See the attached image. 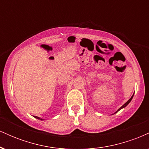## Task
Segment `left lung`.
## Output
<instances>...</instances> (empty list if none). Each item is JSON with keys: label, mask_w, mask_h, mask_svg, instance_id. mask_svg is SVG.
Wrapping results in <instances>:
<instances>
[{"label": "left lung", "mask_w": 149, "mask_h": 149, "mask_svg": "<svg viewBox=\"0 0 149 149\" xmlns=\"http://www.w3.org/2000/svg\"><path fill=\"white\" fill-rule=\"evenodd\" d=\"M133 96H134V95H132V97H131V98H130V100H128V101H127V102H126V103H125V104H123V106H122V107H121L120 108H119V109H118V110H117V111H116L115 113H114V114H115V113H117V112H118V111H120V109H123V108H125V107H127V106L128 105V104H129V103H130V102H131V100H132V98H133Z\"/></svg>", "instance_id": "1"}]
</instances>
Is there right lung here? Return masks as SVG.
<instances>
[{
    "label": "right lung",
    "mask_w": 149,
    "mask_h": 149,
    "mask_svg": "<svg viewBox=\"0 0 149 149\" xmlns=\"http://www.w3.org/2000/svg\"><path fill=\"white\" fill-rule=\"evenodd\" d=\"M35 118H37V119H38V120H42V118H39V117H38V116H35Z\"/></svg>",
    "instance_id": "1"
}]
</instances>
